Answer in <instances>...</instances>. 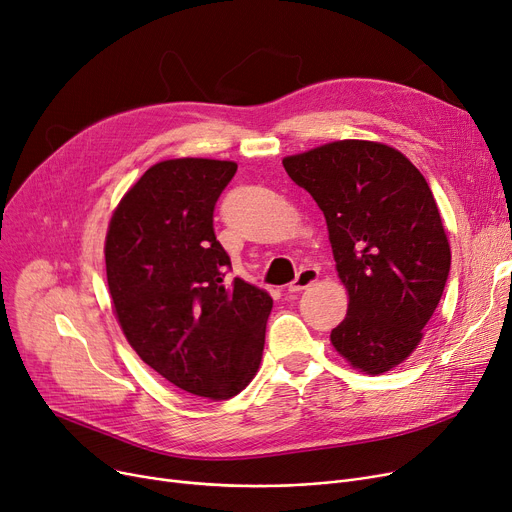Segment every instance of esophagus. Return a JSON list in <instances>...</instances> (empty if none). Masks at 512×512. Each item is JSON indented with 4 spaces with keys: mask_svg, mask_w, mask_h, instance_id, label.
<instances>
[{
    "mask_svg": "<svg viewBox=\"0 0 512 512\" xmlns=\"http://www.w3.org/2000/svg\"><path fill=\"white\" fill-rule=\"evenodd\" d=\"M316 279H319V271L312 269V266H304V269H300V273L296 275V279L287 285V291L289 294H298V291L310 287Z\"/></svg>",
    "mask_w": 512,
    "mask_h": 512,
    "instance_id": "esophagus-1",
    "label": "esophagus"
}]
</instances>
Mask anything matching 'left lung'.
<instances>
[{"label":"left lung","mask_w":512,"mask_h":512,"mask_svg":"<svg viewBox=\"0 0 512 512\" xmlns=\"http://www.w3.org/2000/svg\"><path fill=\"white\" fill-rule=\"evenodd\" d=\"M283 166L323 210L350 296L333 348L362 373L394 369L419 346L450 273V243L425 177L398 150L360 139L287 156Z\"/></svg>","instance_id":"left-lung-1"}]
</instances>
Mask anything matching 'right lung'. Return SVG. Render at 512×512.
Wrapping results in <instances>:
<instances>
[{
  "label": "right lung",
  "instance_id": "1",
  "mask_svg": "<svg viewBox=\"0 0 512 512\" xmlns=\"http://www.w3.org/2000/svg\"><path fill=\"white\" fill-rule=\"evenodd\" d=\"M235 162L154 164L125 193L106 235L116 319L139 358L193 396L229 400L264 350L273 298L227 279L231 258L214 235V206Z\"/></svg>",
  "mask_w": 512,
  "mask_h": 512
}]
</instances>
